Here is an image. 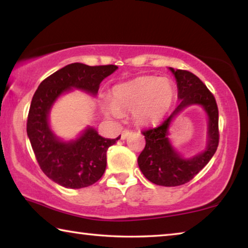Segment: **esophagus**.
<instances>
[{"mask_svg": "<svg viewBox=\"0 0 248 248\" xmlns=\"http://www.w3.org/2000/svg\"><path fill=\"white\" fill-rule=\"evenodd\" d=\"M130 134H131V131H130V130H124V131L121 132V139L124 140L125 138L130 136Z\"/></svg>", "mask_w": 248, "mask_h": 248, "instance_id": "esophagus-1", "label": "esophagus"}]
</instances>
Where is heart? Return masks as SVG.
<instances>
[{
  "label": "heart",
  "instance_id": "b5f03b06",
  "mask_svg": "<svg viewBox=\"0 0 248 248\" xmlns=\"http://www.w3.org/2000/svg\"><path fill=\"white\" fill-rule=\"evenodd\" d=\"M175 99V86L170 79L146 75L114 86L111 104L106 111L120 117L121 111H132L139 124H154L164 118Z\"/></svg>",
  "mask_w": 248,
  "mask_h": 248
}]
</instances>
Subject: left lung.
<instances>
[{
	"mask_svg": "<svg viewBox=\"0 0 248 248\" xmlns=\"http://www.w3.org/2000/svg\"><path fill=\"white\" fill-rule=\"evenodd\" d=\"M170 70L177 82L179 104L162 124L142 131L145 146L138 157V164L151 183L175 187L194 178L215 155L219 145V110L215 96L198 77L186 70ZM190 104H200L208 115L207 148L202 154L184 159L171 146L167 136L172 119Z\"/></svg>",
	"mask_w": 248,
	"mask_h": 248,
	"instance_id": "1",
	"label": "left lung"
}]
</instances>
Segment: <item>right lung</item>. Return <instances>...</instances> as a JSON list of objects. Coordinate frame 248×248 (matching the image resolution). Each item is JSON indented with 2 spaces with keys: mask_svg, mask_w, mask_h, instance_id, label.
Returning a JSON list of instances; mask_svg holds the SVG:
<instances>
[{
  "mask_svg": "<svg viewBox=\"0 0 248 248\" xmlns=\"http://www.w3.org/2000/svg\"><path fill=\"white\" fill-rule=\"evenodd\" d=\"M117 69L114 64L71 63L45 78L33 94L27 118V136L41 170L54 183L78 189L95 184L105 173L107 150L120 136L106 139L94 128H87L77 140L64 142L51 131L48 116L61 94L78 89L96 95L103 79Z\"/></svg>",
  "mask_w": 248,
  "mask_h": 248,
  "instance_id": "add662e5",
  "label": "right lung"
}]
</instances>
